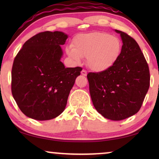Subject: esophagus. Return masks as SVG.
Masks as SVG:
<instances>
[{"label":"esophagus","instance_id":"1","mask_svg":"<svg viewBox=\"0 0 159 159\" xmlns=\"http://www.w3.org/2000/svg\"><path fill=\"white\" fill-rule=\"evenodd\" d=\"M81 74L83 75V76H86V75H87V71H86L85 70L83 69L81 71Z\"/></svg>","mask_w":159,"mask_h":159}]
</instances>
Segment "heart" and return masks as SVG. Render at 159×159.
Segmentation results:
<instances>
[{"mask_svg":"<svg viewBox=\"0 0 159 159\" xmlns=\"http://www.w3.org/2000/svg\"><path fill=\"white\" fill-rule=\"evenodd\" d=\"M122 49L121 42L116 36L102 32L79 34L73 45L66 48V54L76 62L87 57V64L95 71L108 69L118 60Z\"/></svg>","mask_w":159,"mask_h":159,"instance_id":"1","label":"heart"}]
</instances>
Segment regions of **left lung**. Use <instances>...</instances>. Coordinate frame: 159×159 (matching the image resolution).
Here are the masks:
<instances>
[{
	"instance_id": "obj_1",
	"label": "left lung",
	"mask_w": 159,
	"mask_h": 159,
	"mask_svg": "<svg viewBox=\"0 0 159 159\" xmlns=\"http://www.w3.org/2000/svg\"><path fill=\"white\" fill-rule=\"evenodd\" d=\"M123 45L114 65L105 71L87 75L93 105L104 118L120 120L140 109L150 85L148 64L138 43L125 32Z\"/></svg>"
}]
</instances>
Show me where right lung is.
Returning a JSON list of instances; mask_svg holds the SVG:
<instances>
[{"mask_svg":"<svg viewBox=\"0 0 159 159\" xmlns=\"http://www.w3.org/2000/svg\"><path fill=\"white\" fill-rule=\"evenodd\" d=\"M68 36L44 31L23 45L13 61L11 90L19 108L38 120L55 118L65 109L67 99L82 68H65L60 61Z\"/></svg>","mask_w":159,"mask_h":159,"instance_id":"right-lung-1","label":"right lung"}]
</instances>
